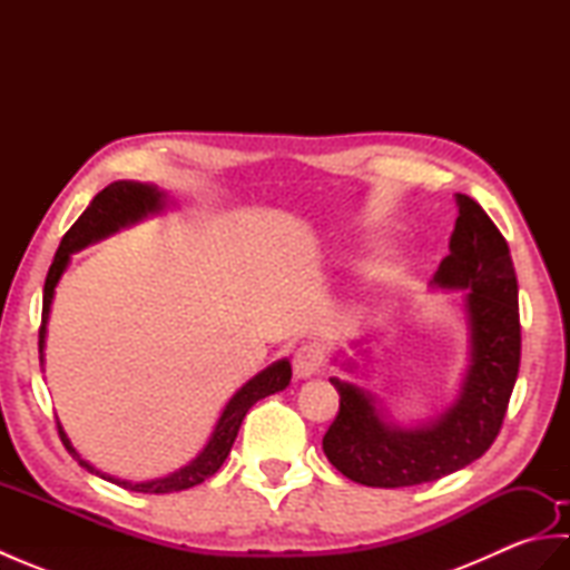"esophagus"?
I'll list each match as a JSON object with an SVG mask.
<instances>
[{
	"instance_id": "1",
	"label": "esophagus",
	"mask_w": 570,
	"mask_h": 570,
	"mask_svg": "<svg viewBox=\"0 0 570 570\" xmlns=\"http://www.w3.org/2000/svg\"><path fill=\"white\" fill-rule=\"evenodd\" d=\"M323 350L318 345H301L294 355V374L301 380L313 377L323 367Z\"/></svg>"
}]
</instances>
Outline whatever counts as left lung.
Returning <instances> with one entry per match:
<instances>
[{"label":"left lung","mask_w":570,"mask_h":570,"mask_svg":"<svg viewBox=\"0 0 570 570\" xmlns=\"http://www.w3.org/2000/svg\"><path fill=\"white\" fill-rule=\"evenodd\" d=\"M451 254L435 286L465 288L470 362L455 404L416 429L384 421L374 396L331 380L341 411L323 435V451L345 478L367 488H411L470 465L498 439L522 357L517 274L510 247L490 215L458 193Z\"/></svg>","instance_id":"obj_1"}]
</instances>
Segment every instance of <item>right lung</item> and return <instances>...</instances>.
Listing matches in <instances>:
<instances>
[{
    "instance_id": "right-lung-1",
    "label": "right lung",
    "mask_w": 570,
    "mask_h": 570,
    "mask_svg": "<svg viewBox=\"0 0 570 570\" xmlns=\"http://www.w3.org/2000/svg\"><path fill=\"white\" fill-rule=\"evenodd\" d=\"M164 205H166V196L156 186L137 184V180H115V184H110L92 198L88 210H85L76 220V225H72L63 235L56 257H53L51 269H48V274H46V284H43V311H41V328H39L41 362H43V347H46L48 313H51L53 294H56L60 276H63V272L68 269L70 254L82 249V247H88L90 242H98L107 235L117 233L119 227L141 220V217H147L149 213H159ZM288 382H292V365H288V360H278V362H274V365L262 370L257 377H252L233 399H229L227 406L223 409L220 419H217V423H215V431L210 435L208 445L203 448L198 458L190 460L186 468H180V470L171 472V475L159 478V480L129 482V480H117L112 475H105V472H100L98 468H92L88 460L80 458L76 448L70 445L68 435L60 423H58V435H60V441H63V445L68 448V453L76 458L85 470H90V472H95V475L115 482V485H119V488L131 490V492H149V494L188 490V488L200 485L203 480L213 478L215 472L220 470L225 458L229 455V448H233V443L237 439V431H239L242 419H245L247 411L257 404L259 399L286 390Z\"/></svg>"
}]
</instances>
